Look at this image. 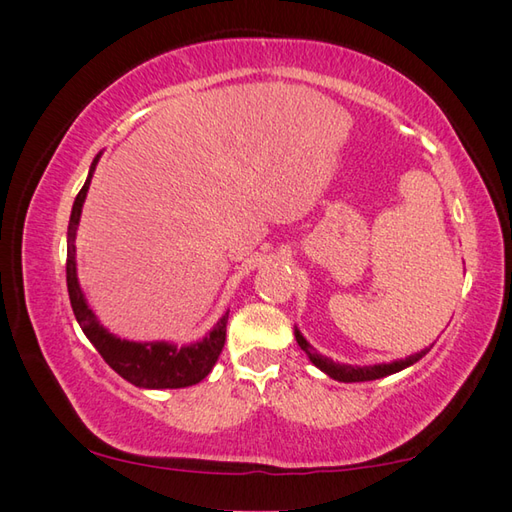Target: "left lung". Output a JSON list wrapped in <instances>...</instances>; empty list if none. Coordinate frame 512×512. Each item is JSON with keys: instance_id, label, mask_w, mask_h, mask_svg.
I'll return each instance as SVG.
<instances>
[{"instance_id": "1", "label": "left lung", "mask_w": 512, "mask_h": 512, "mask_svg": "<svg viewBox=\"0 0 512 512\" xmlns=\"http://www.w3.org/2000/svg\"><path fill=\"white\" fill-rule=\"evenodd\" d=\"M296 341H298V345L302 348V352L307 354L309 361L314 363L316 368H320V370L325 372V375H329V377L336 379V381H345V384H352V381H372V379L388 377V375H393V372H400V370H404V368L413 366L415 361H420V359L424 357V354L429 352V348H427V350H420L418 354H411V357L400 359V361H393V363H377V366H363V368H361V366H348V363H336V361H332V359L323 357V354H318V352L307 343L305 336L300 334V329H296Z\"/></svg>"}]
</instances>
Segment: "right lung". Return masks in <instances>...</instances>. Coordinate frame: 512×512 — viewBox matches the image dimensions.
I'll list each match as a JSON object with an SVG mask.
<instances>
[{
	"label": "right lung",
	"instance_id": "obj_1",
	"mask_svg": "<svg viewBox=\"0 0 512 512\" xmlns=\"http://www.w3.org/2000/svg\"><path fill=\"white\" fill-rule=\"evenodd\" d=\"M101 158V153L94 158L88 180L81 187L79 196L72 205V216H69V228H67V291L69 302H72L74 316L79 320L83 334L88 336L90 343L97 348V352L103 357V361L117 372V375L131 381L133 386L140 388H185L194 386L198 381L210 375L216 359L223 350L225 343V325H228V314H225L219 323L214 325L210 334L203 341H196L192 345H173L164 341L153 343H135L126 339H117L115 334H110L103 327L94 311L88 307L85 300L79 277H76V228L81 221V210L88 196L90 180L94 167Z\"/></svg>",
	"mask_w": 512,
	"mask_h": 512
}]
</instances>
